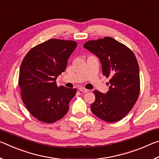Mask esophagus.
<instances>
[{"mask_svg": "<svg viewBox=\"0 0 159 159\" xmlns=\"http://www.w3.org/2000/svg\"><path fill=\"white\" fill-rule=\"evenodd\" d=\"M79 90H80V91H81V92H83V93H85L89 92V90L86 89V88H83V87H80V88H79Z\"/></svg>", "mask_w": 159, "mask_h": 159, "instance_id": "1", "label": "esophagus"}]
</instances>
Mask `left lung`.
Returning <instances> with one entry per match:
<instances>
[{
  "mask_svg": "<svg viewBox=\"0 0 159 159\" xmlns=\"http://www.w3.org/2000/svg\"><path fill=\"white\" fill-rule=\"evenodd\" d=\"M83 47L100 60L102 73L110 78L106 94L93 91L95 100L91 111L100 119L114 123L133 109L139 95L140 80L136 57L130 48L111 37L88 41Z\"/></svg>",
  "mask_w": 159,
  "mask_h": 159,
  "instance_id": "obj_1",
  "label": "left lung"
}]
</instances>
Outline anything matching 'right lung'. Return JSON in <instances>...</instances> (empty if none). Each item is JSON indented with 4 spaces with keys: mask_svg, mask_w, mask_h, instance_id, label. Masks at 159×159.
I'll return each instance as SVG.
<instances>
[{
    "mask_svg": "<svg viewBox=\"0 0 159 159\" xmlns=\"http://www.w3.org/2000/svg\"><path fill=\"white\" fill-rule=\"evenodd\" d=\"M76 46L74 41L50 39L32 48L23 59L18 80L21 97L29 113L40 121L55 123L68 111L76 89L57 87L56 79Z\"/></svg>",
    "mask_w": 159,
    "mask_h": 159,
    "instance_id": "obj_1",
    "label": "right lung"
}]
</instances>
